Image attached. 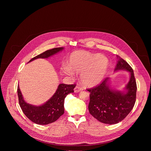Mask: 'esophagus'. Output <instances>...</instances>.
Wrapping results in <instances>:
<instances>
[{
    "mask_svg": "<svg viewBox=\"0 0 151 151\" xmlns=\"http://www.w3.org/2000/svg\"><path fill=\"white\" fill-rule=\"evenodd\" d=\"M82 90H83L82 88L79 87V86H76L75 89H74V91H75V93H79V92L81 91Z\"/></svg>",
    "mask_w": 151,
    "mask_h": 151,
    "instance_id": "34e87169",
    "label": "esophagus"
}]
</instances>
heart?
Returning <instances> with one entry per match:
<instances>
[{"mask_svg":"<svg viewBox=\"0 0 151 151\" xmlns=\"http://www.w3.org/2000/svg\"><path fill=\"white\" fill-rule=\"evenodd\" d=\"M108 64V60L103 55L77 51L70 55L69 66H64L62 70L67 75H72L73 72L81 73L82 83L87 87H93L102 81Z\"/></svg>","mask_w":151,"mask_h":151,"instance_id":"b5f03b06","label":"heart"}]
</instances>
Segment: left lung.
Masks as SVG:
<instances>
[{
  "label": "left lung",
  "mask_w": 151,
  "mask_h": 151,
  "mask_svg": "<svg viewBox=\"0 0 151 151\" xmlns=\"http://www.w3.org/2000/svg\"><path fill=\"white\" fill-rule=\"evenodd\" d=\"M117 58L115 72L124 70L130 73L125 91L112 90L109 87V78L103 79L96 87L87 90L90 93V114L107 124H115L122 121L133 109L136 99L137 85L133 70L124 59L118 55Z\"/></svg>",
  "instance_id": "8db88e82"
}]
</instances>
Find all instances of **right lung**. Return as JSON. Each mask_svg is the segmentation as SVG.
<instances>
[{"label":"right lung","mask_w":151,"mask_h":151,"mask_svg":"<svg viewBox=\"0 0 151 151\" xmlns=\"http://www.w3.org/2000/svg\"><path fill=\"white\" fill-rule=\"evenodd\" d=\"M63 49V47H60L47 50L33 57L29 63L37 58H47ZM75 86L76 84H59L54 94L46 103L37 106L24 101L18 85L17 93L19 106L25 115L32 122L39 125L51 124L57 121L64 114V99L69 93L74 92Z\"/></svg>","instance_id":"obj_1"}]
</instances>
